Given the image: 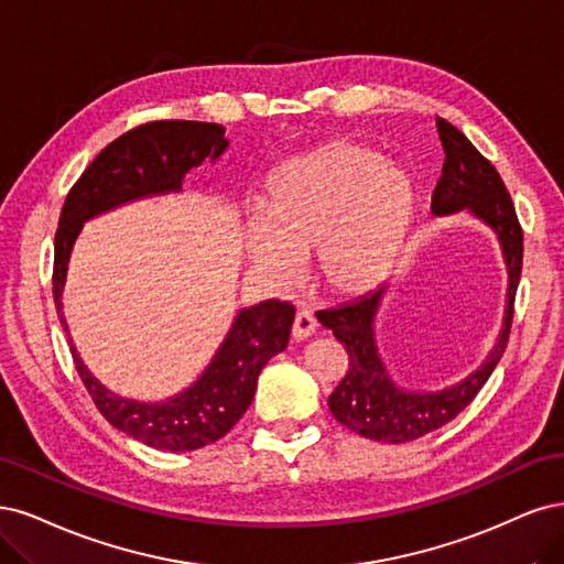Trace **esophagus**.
Wrapping results in <instances>:
<instances>
[{
    "label": "esophagus",
    "mask_w": 564,
    "mask_h": 564,
    "mask_svg": "<svg viewBox=\"0 0 564 564\" xmlns=\"http://www.w3.org/2000/svg\"><path fill=\"white\" fill-rule=\"evenodd\" d=\"M316 333V318L308 312H297L293 321V339L304 341Z\"/></svg>",
    "instance_id": "obj_1"
}]
</instances>
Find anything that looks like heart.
Wrapping results in <instances>:
<instances>
[{
	"mask_svg": "<svg viewBox=\"0 0 564 564\" xmlns=\"http://www.w3.org/2000/svg\"><path fill=\"white\" fill-rule=\"evenodd\" d=\"M414 180L362 144L333 140L288 159L267 187L264 220H250L246 258L271 285H293L302 260L333 297L351 300L384 281L410 239Z\"/></svg>",
	"mask_w": 564,
	"mask_h": 564,
	"instance_id": "obj_1",
	"label": "heart"
}]
</instances>
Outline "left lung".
Segmentation results:
<instances>
[{
    "mask_svg": "<svg viewBox=\"0 0 564 564\" xmlns=\"http://www.w3.org/2000/svg\"><path fill=\"white\" fill-rule=\"evenodd\" d=\"M435 126L445 150V163L438 187L433 192L431 213L447 217L464 210L492 229L506 267L503 316L495 347L474 372L445 389L422 391L398 384L379 354L377 318L389 283L330 312H318L323 328H328L349 354V370L330 393L328 408L339 424L379 443L422 438L452 422L474 401L503 356L522 271V231L497 169L452 123L435 119Z\"/></svg>",
    "mask_w": 564,
    "mask_h": 564,
    "instance_id": "obj_1",
    "label": "left lung"
}]
</instances>
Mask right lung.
<instances>
[{
  "mask_svg": "<svg viewBox=\"0 0 564 564\" xmlns=\"http://www.w3.org/2000/svg\"><path fill=\"white\" fill-rule=\"evenodd\" d=\"M229 148L220 123L152 121L123 133L94 159L65 198L56 231L53 300L63 328V293L72 250L86 223L142 198L183 194L189 171L215 163ZM295 308L264 300L234 314L227 335L189 387L161 401H138L107 389L72 344L77 372L102 416L115 429L154 449L206 447L241 420L267 362L288 347Z\"/></svg>",
  "mask_w": 564,
  "mask_h": 564,
  "instance_id": "obj_1",
  "label": "right lung"
}]
</instances>
